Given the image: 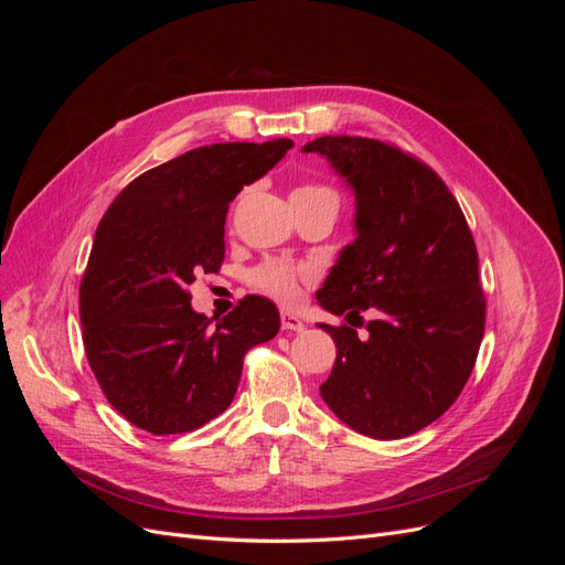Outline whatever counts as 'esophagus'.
I'll list each match as a JSON object with an SVG mask.
<instances>
[{
    "label": "esophagus",
    "instance_id": "34e87169",
    "mask_svg": "<svg viewBox=\"0 0 565 565\" xmlns=\"http://www.w3.org/2000/svg\"><path fill=\"white\" fill-rule=\"evenodd\" d=\"M280 324H282V330H289V332H301L303 330L301 318H297L295 313H287V311L280 313Z\"/></svg>",
    "mask_w": 565,
    "mask_h": 565
}]
</instances>
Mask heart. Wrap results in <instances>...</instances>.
Wrapping results in <instances>:
<instances>
[{
  "label": "heart",
  "instance_id": "heart-1",
  "mask_svg": "<svg viewBox=\"0 0 565 565\" xmlns=\"http://www.w3.org/2000/svg\"><path fill=\"white\" fill-rule=\"evenodd\" d=\"M324 193L337 195L332 188L320 185V183L299 185L292 195H324ZM311 278H313L311 268L295 266L282 259H268L249 273V282L259 289V292L268 295L270 299H276L280 303H295L301 297V285L309 282Z\"/></svg>",
  "mask_w": 565,
  "mask_h": 565
}]
</instances>
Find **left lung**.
Listing matches in <instances>:
<instances>
[{"instance_id": "8db88e82", "label": "left lung", "mask_w": 565, "mask_h": 565, "mask_svg": "<svg viewBox=\"0 0 565 565\" xmlns=\"http://www.w3.org/2000/svg\"><path fill=\"white\" fill-rule=\"evenodd\" d=\"M301 150L328 158L355 193L358 237L341 249L318 303L351 323L375 313L365 338L353 323L320 324L337 344L320 396L363 436L417 434L457 401L486 330L467 218L434 169L398 146L322 136Z\"/></svg>"}]
</instances>
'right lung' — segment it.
<instances>
[{
    "instance_id": "obj_1",
    "label": "right lung",
    "mask_w": 565,
    "mask_h": 565,
    "mask_svg": "<svg viewBox=\"0 0 565 565\" xmlns=\"http://www.w3.org/2000/svg\"><path fill=\"white\" fill-rule=\"evenodd\" d=\"M295 143H212L136 177L100 218L79 285L87 361L108 403L139 429L195 431L231 405L245 353L280 330L249 295L216 320L188 285L224 264L231 200Z\"/></svg>"
}]
</instances>
